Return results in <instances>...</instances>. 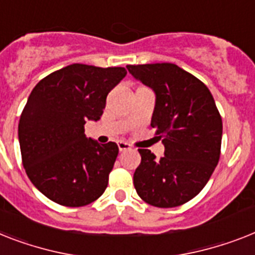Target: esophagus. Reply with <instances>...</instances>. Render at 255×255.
<instances>
[{
	"mask_svg": "<svg viewBox=\"0 0 255 255\" xmlns=\"http://www.w3.org/2000/svg\"><path fill=\"white\" fill-rule=\"evenodd\" d=\"M119 148H120V151H128V150H130V148H131V146H130L129 143L124 142V140H120Z\"/></svg>",
	"mask_w": 255,
	"mask_h": 255,
	"instance_id": "obj_1",
	"label": "esophagus"
}]
</instances>
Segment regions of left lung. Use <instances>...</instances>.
<instances>
[{
	"label": "left lung",
	"instance_id": "1",
	"mask_svg": "<svg viewBox=\"0 0 255 255\" xmlns=\"http://www.w3.org/2000/svg\"><path fill=\"white\" fill-rule=\"evenodd\" d=\"M132 77L156 94L151 126L164 156L139 148L134 188L155 207L184 205L205 188L218 165L223 123L207 86L174 64L128 65Z\"/></svg>",
	"mask_w": 255,
	"mask_h": 255
}]
</instances>
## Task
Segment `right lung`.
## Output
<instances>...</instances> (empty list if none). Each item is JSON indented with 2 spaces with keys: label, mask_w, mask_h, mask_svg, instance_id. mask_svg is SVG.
<instances>
[{
  "label": "right lung",
  "mask_w": 255,
  "mask_h": 255,
  "mask_svg": "<svg viewBox=\"0 0 255 255\" xmlns=\"http://www.w3.org/2000/svg\"><path fill=\"white\" fill-rule=\"evenodd\" d=\"M126 73L125 67L73 64L43 78L28 96L18 125L22 163L50 201L82 207L108 186L119 146L87 138L85 124L100 119L109 91Z\"/></svg>",
  "instance_id": "1"
}]
</instances>
